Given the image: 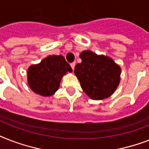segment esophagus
<instances>
[{
    "mask_svg": "<svg viewBox=\"0 0 149 149\" xmlns=\"http://www.w3.org/2000/svg\"><path fill=\"white\" fill-rule=\"evenodd\" d=\"M75 65H76V63H75V62H73V63H72L71 64H70V65H71V67H72V70H74Z\"/></svg>",
    "mask_w": 149,
    "mask_h": 149,
    "instance_id": "34e87169",
    "label": "esophagus"
}]
</instances>
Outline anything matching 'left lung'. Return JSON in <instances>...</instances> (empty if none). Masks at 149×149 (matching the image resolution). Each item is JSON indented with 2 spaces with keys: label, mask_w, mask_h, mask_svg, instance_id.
<instances>
[{
  "label": "left lung",
  "mask_w": 149,
  "mask_h": 149,
  "mask_svg": "<svg viewBox=\"0 0 149 149\" xmlns=\"http://www.w3.org/2000/svg\"><path fill=\"white\" fill-rule=\"evenodd\" d=\"M80 63L74 72L86 95L93 100L108 97L115 91L120 82V68L111 58L97 56L93 52H82Z\"/></svg>",
  "instance_id": "left-lung-1"
}]
</instances>
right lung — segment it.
Here are the masks:
<instances>
[{
  "label": "right lung",
  "instance_id": "obj_1",
  "mask_svg": "<svg viewBox=\"0 0 149 149\" xmlns=\"http://www.w3.org/2000/svg\"><path fill=\"white\" fill-rule=\"evenodd\" d=\"M63 56H49L28 70V82L35 93L44 97L52 95L58 90L63 75L72 72Z\"/></svg>",
  "mask_w": 149,
  "mask_h": 149
}]
</instances>
